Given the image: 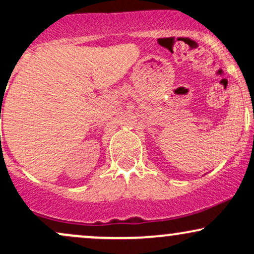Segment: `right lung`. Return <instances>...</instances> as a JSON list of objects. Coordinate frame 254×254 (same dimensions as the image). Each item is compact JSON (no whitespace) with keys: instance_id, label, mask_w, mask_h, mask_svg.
Here are the masks:
<instances>
[{"instance_id":"1","label":"right lung","mask_w":254,"mask_h":254,"mask_svg":"<svg viewBox=\"0 0 254 254\" xmlns=\"http://www.w3.org/2000/svg\"><path fill=\"white\" fill-rule=\"evenodd\" d=\"M0 118H1V117H0Z\"/></svg>"}]
</instances>
